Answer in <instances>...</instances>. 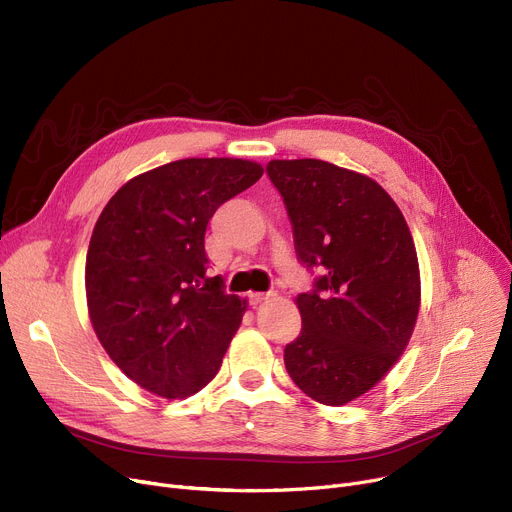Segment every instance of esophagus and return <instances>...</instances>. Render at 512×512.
Here are the masks:
<instances>
[{
  "instance_id": "34e87169",
  "label": "esophagus",
  "mask_w": 512,
  "mask_h": 512,
  "mask_svg": "<svg viewBox=\"0 0 512 512\" xmlns=\"http://www.w3.org/2000/svg\"><path fill=\"white\" fill-rule=\"evenodd\" d=\"M274 297H276L274 292H251V294H249V301H251V305H261V303L270 301V299H274Z\"/></svg>"
}]
</instances>
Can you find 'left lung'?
Wrapping results in <instances>:
<instances>
[{
  "label": "left lung",
  "instance_id": "obj_1",
  "mask_svg": "<svg viewBox=\"0 0 512 512\" xmlns=\"http://www.w3.org/2000/svg\"><path fill=\"white\" fill-rule=\"evenodd\" d=\"M267 174L284 197L294 247L324 267L313 292L299 294L301 336L286 344V371L328 407L386 378L413 336L421 276L411 230L373 178L321 159H272Z\"/></svg>",
  "mask_w": 512,
  "mask_h": 512
}]
</instances>
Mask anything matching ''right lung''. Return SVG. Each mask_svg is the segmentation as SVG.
Masks as SVG:
<instances>
[{
  "instance_id": "1",
  "label": "right lung",
  "mask_w": 512,
  "mask_h": 512,
  "mask_svg": "<svg viewBox=\"0 0 512 512\" xmlns=\"http://www.w3.org/2000/svg\"><path fill=\"white\" fill-rule=\"evenodd\" d=\"M261 174L249 159H178L130 178L103 207L85 265L91 326L147 392L186 398L218 373L247 299L209 278L205 230Z\"/></svg>"
}]
</instances>
